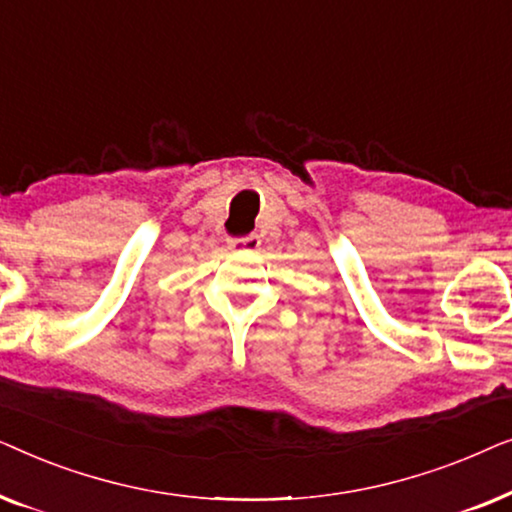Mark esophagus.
I'll list each match as a JSON object with an SVG mask.
<instances>
[{"instance_id":"34e87169","label":"esophagus","mask_w":512,"mask_h":512,"mask_svg":"<svg viewBox=\"0 0 512 512\" xmlns=\"http://www.w3.org/2000/svg\"><path fill=\"white\" fill-rule=\"evenodd\" d=\"M228 247L233 251H258V247H261V237H258V235L237 237V240L228 242Z\"/></svg>"}]
</instances>
